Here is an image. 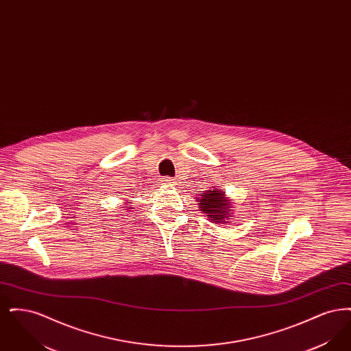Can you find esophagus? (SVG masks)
Listing matches in <instances>:
<instances>
[{
	"instance_id": "1",
	"label": "esophagus",
	"mask_w": 351,
	"mask_h": 351,
	"mask_svg": "<svg viewBox=\"0 0 351 351\" xmlns=\"http://www.w3.org/2000/svg\"><path fill=\"white\" fill-rule=\"evenodd\" d=\"M173 183L172 182V179L171 178H165V184H167V185H171V184Z\"/></svg>"
}]
</instances>
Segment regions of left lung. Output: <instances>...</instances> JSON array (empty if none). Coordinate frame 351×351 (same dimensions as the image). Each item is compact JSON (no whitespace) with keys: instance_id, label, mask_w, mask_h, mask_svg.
I'll list each match as a JSON object with an SVG mask.
<instances>
[{"instance_id":"1","label":"left lung","mask_w":351,"mask_h":351,"mask_svg":"<svg viewBox=\"0 0 351 351\" xmlns=\"http://www.w3.org/2000/svg\"><path fill=\"white\" fill-rule=\"evenodd\" d=\"M201 199H197L200 209L208 215L215 223H228V217L232 215L229 204H226L225 192L221 191H208L201 193Z\"/></svg>"}]
</instances>
